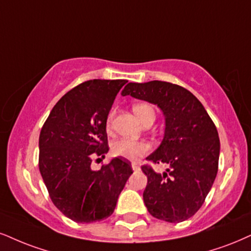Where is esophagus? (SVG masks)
Segmentation results:
<instances>
[{"label": "esophagus", "instance_id": "esophagus-1", "mask_svg": "<svg viewBox=\"0 0 251 251\" xmlns=\"http://www.w3.org/2000/svg\"><path fill=\"white\" fill-rule=\"evenodd\" d=\"M131 168H132V170H134V171H140V165H138L137 163H132L131 164Z\"/></svg>", "mask_w": 251, "mask_h": 251}]
</instances>
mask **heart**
Returning a JSON list of instances; mask_svg holds the SVG:
<instances>
[{"instance_id": "obj_1", "label": "heart", "mask_w": 251, "mask_h": 251, "mask_svg": "<svg viewBox=\"0 0 251 251\" xmlns=\"http://www.w3.org/2000/svg\"><path fill=\"white\" fill-rule=\"evenodd\" d=\"M135 115L142 123L148 119L150 115H154L152 107L147 103H137L134 108ZM114 119V111H110L107 116V126H110ZM150 145L145 142L130 140V138H121L111 145V152L114 156L122 157V158L129 160H137L144 154H147L150 151Z\"/></svg>"}]
</instances>
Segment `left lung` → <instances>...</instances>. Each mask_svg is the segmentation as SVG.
I'll return each instance as SVG.
<instances>
[{"instance_id": "left-lung-1", "label": "left lung", "mask_w": 251, "mask_h": 251, "mask_svg": "<svg viewBox=\"0 0 251 251\" xmlns=\"http://www.w3.org/2000/svg\"><path fill=\"white\" fill-rule=\"evenodd\" d=\"M122 95L157 104L165 116L162 143L147 159L169 169L157 173L142 166L148 177L143 192L148 211L171 224L187 220L202 206L218 173L220 140L214 122L190 91L175 83L129 82Z\"/></svg>"}]
</instances>
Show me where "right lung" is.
I'll use <instances>...</instances> for the list:
<instances>
[{
  "label": "right lung",
  "mask_w": 251,
  "mask_h": 251,
  "mask_svg": "<svg viewBox=\"0 0 251 251\" xmlns=\"http://www.w3.org/2000/svg\"><path fill=\"white\" fill-rule=\"evenodd\" d=\"M126 80H88L67 92L52 108L39 135V171L52 202L80 224L113 214L132 173L120 157L92 170L108 152L107 116ZM100 159V158H98Z\"/></svg>",
  "instance_id": "add662e5"
}]
</instances>
